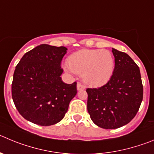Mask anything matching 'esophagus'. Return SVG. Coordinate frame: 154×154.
<instances>
[{"instance_id": "obj_1", "label": "esophagus", "mask_w": 154, "mask_h": 154, "mask_svg": "<svg viewBox=\"0 0 154 154\" xmlns=\"http://www.w3.org/2000/svg\"><path fill=\"white\" fill-rule=\"evenodd\" d=\"M85 88V87L83 85H82L81 83H78L77 84V90L78 91H82V90H84Z\"/></svg>"}]
</instances>
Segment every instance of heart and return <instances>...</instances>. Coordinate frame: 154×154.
<instances>
[{
    "mask_svg": "<svg viewBox=\"0 0 154 154\" xmlns=\"http://www.w3.org/2000/svg\"><path fill=\"white\" fill-rule=\"evenodd\" d=\"M66 71L73 72L82 77L85 83L91 87L106 84L115 70V59L107 49H83L68 58Z\"/></svg>",
    "mask_w": 154,
    "mask_h": 154,
    "instance_id": "b5f03b06",
    "label": "heart"
}]
</instances>
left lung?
<instances>
[{
	"label": "left lung",
	"mask_w": 154,
	"mask_h": 154,
	"mask_svg": "<svg viewBox=\"0 0 154 154\" xmlns=\"http://www.w3.org/2000/svg\"><path fill=\"white\" fill-rule=\"evenodd\" d=\"M115 70L99 88H87V108L91 121L104 129L126 125L135 117L143 100L140 69L127 53L112 48Z\"/></svg>",
	"instance_id": "8db88e82"
}]
</instances>
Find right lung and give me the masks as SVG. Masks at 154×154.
Here are the masks:
<instances>
[{
	"label": "right lung",
	"instance_id": "obj_1",
	"mask_svg": "<svg viewBox=\"0 0 154 154\" xmlns=\"http://www.w3.org/2000/svg\"><path fill=\"white\" fill-rule=\"evenodd\" d=\"M65 46L41 44L21 58L14 73L12 98L23 118L40 126L60 122L77 93L76 84L61 78Z\"/></svg>",
	"mask_w": 154,
	"mask_h": 154
}]
</instances>
